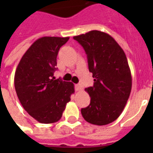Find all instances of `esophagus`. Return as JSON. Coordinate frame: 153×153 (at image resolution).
I'll return each mask as SVG.
<instances>
[{
	"mask_svg": "<svg viewBox=\"0 0 153 153\" xmlns=\"http://www.w3.org/2000/svg\"><path fill=\"white\" fill-rule=\"evenodd\" d=\"M74 89H75V91H82V87L81 85H79V84H76V85L74 86Z\"/></svg>",
	"mask_w": 153,
	"mask_h": 153,
	"instance_id": "1",
	"label": "esophagus"
}]
</instances>
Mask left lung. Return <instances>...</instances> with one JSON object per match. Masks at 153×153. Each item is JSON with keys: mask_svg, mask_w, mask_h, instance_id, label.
<instances>
[{"mask_svg": "<svg viewBox=\"0 0 153 153\" xmlns=\"http://www.w3.org/2000/svg\"><path fill=\"white\" fill-rule=\"evenodd\" d=\"M87 55L94 86L85 89L91 97L81 109L87 122L96 126L111 123L123 111L132 89V76L123 49L105 32L93 30L73 37Z\"/></svg>", "mask_w": 153, "mask_h": 153, "instance_id": "1", "label": "left lung"}]
</instances>
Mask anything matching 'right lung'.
<instances>
[{"label":"right lung","instance_id":"add662e5","mask_svg":"<svg viewBox=\"0 0 153 153\" xmlns=\"http://www.w3.org/2000/svg\"><path fill=\"white\" fill-rule=\"evenodd\" d=\"M69 37L44 36L24 54L15 72L17 97L30 116L40 123L56 122L74 93L71 82L55 79L58 52Z\"/></svg>","mask_w":153,"mask_h":153}]
</instances>
